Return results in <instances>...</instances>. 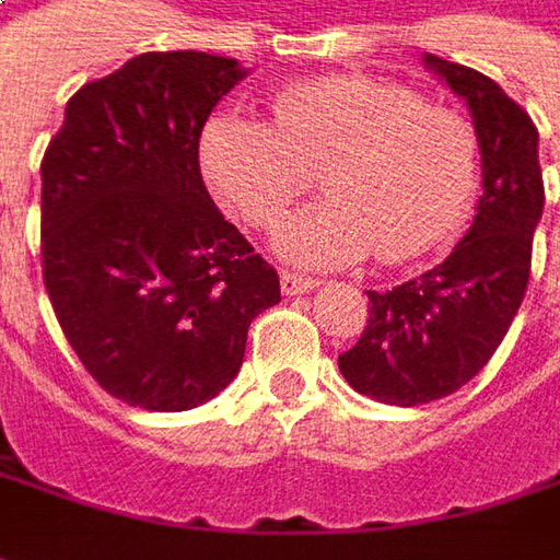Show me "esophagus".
Returning <instances> with one entry per match:
<instances>
[{
	"label": "esophagus",
	"instance_id": "esophagus-1",
	"mask_svg": "<svg viewBox=\"0 0 560 560\" xmlns=\"http://www.w3.org/2000/svg\"><path fill=\"white\" fill-rule=\"evenodd\" d=\"M316 288L313 279H303L298 272H281V294L284 298H298V294H310Z\"/></svg>",
	"mask_w": 560,
	"mask_h": 560
}]
</instances>
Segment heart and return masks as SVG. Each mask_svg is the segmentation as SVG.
Segmentation results:
<instances>
[{"label": "heart", "instance_id": "b5f03b06", "mask_svg": "<svg viewBox=\"0 0 560 560\" xmlns=\"http://www.w3.org/2000/svg\"><path fill=\"white\" fill-rule=\"evenodd\" d=\"M207 185L254 229L279 225L322 173L325 201L276 235L284 260L338 269L375 254L421 257L465 220L477 191V136L465 114L424 105L409 86L322 77L269 98V126L210 117L198 139Z\"/></svg>", "mask_w": 560, "mask_h": 560}]
</instances>
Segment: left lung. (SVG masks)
<instances>
[{"label": "left lung", "mask_w": 560, "mask_h": 560, "mask_svg": "<svg viewBox=\"0 0 560 560\" xmlns=\"http://www.w3.org/2000/svg\"><path fill=\"white\" fill-rule=\"evenodd\" d=\"M424 65L471 110L483 195L446 260L394 291H369V325L338 357L347 384L387 406L455 394L490 362L527 291L533 232L546 203L530 114L477 70L434 55H424Z\"/></svg>", "instance_id": "obj_1"}]
</instances>
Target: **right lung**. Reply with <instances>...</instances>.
<instances>
[{
	"label": "right lung",
	"instance_id": "add662e5",
	"mask_svg": "<svg viewBox=\"0 0 560 560\" xmlns=\"http://www.w3.org/2000/svg\"><path fill=\"white\" fill-rule=\"evenodd\" d=\"M247 70L145 51L86 83L43 158V281L107 394L185 412L225 390L279 276L207 195L201 129Z\"/></svg>",
	"mask_w": 560,
	"mask_h": 560
}]
</instances>
